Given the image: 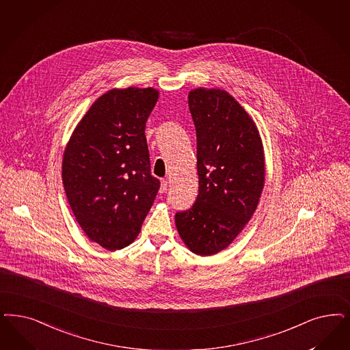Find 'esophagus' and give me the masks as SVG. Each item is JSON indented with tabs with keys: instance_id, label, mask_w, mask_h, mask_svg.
I'll return each instance as SVG.
<instances>
[{
	"instance_id": "esophagus-1",
	"label": "esophagus",
	"mask_w": 350,
	"mask_h": 350,
	"mask_svg": "<svg viewBox=\"0 0 350 350\" xmlns=\"http://www.w3.org/2000/svg\"><path fill=\"white\" fill-rule=\"evenodd\" d=\"M167 190H168V181H167V180H163V181H161V186H160V193H167Z\"/></svg>"
}]
</instances>
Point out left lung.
<instances>
[{
    "instance_id": "left-lung-1",
    "label": "left lung",
    "mask_w": 350,
    "mask_h": 350,
    "mask_svg": "<svg viewBox=\"0 0 350 350\" xmlns=\"http://www.w3.org/2000/svg\"><path fill=\"white\" fill-rule=\"evenodd\" d=\"M189 109L196 131L199 193L176 213L182 241L200 256L226 248L254 215L264 189V148L254 120L219 89H195Z\"/></svg>"
}]
</instances>
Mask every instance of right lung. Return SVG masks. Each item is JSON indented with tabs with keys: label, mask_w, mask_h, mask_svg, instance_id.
<instances>
[{
	"label": "right lung",
	"mask_w": 350,
	"mask_h": 350,
	"mask_svg": "<svg viewBox=\"0 0 350 350\" xmlns=\"http://www.w3.org/2000/svg\"><path fill=\"white\" fill-rule=\"evenodd\" d=\"M157 98L152 88L109 90L92 105L64 151L62 178L73 215L109 251L135 239L160 189L145 135Z\"/></svg>",
	"instance_id": "right-lung-1"
}]
</instances>
